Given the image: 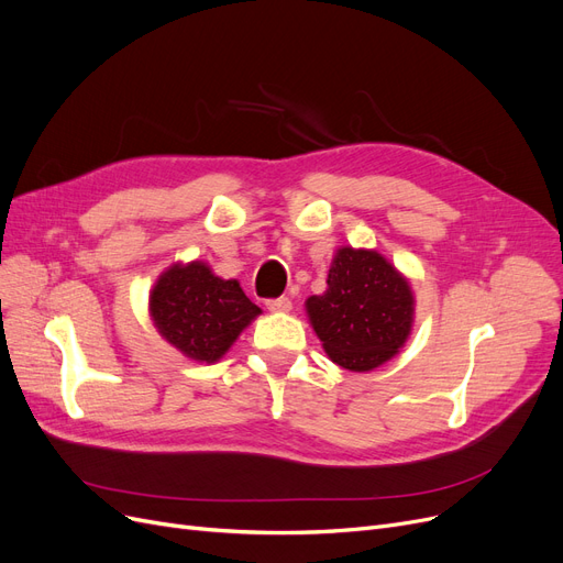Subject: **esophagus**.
Listing matches in <instances>:
<instances>
[{
    "mask_svg": "<svg viewBox=\"0 0 563 563\" xmlns=\"http://www.w3.org/2000/svg\"><path fill=\"white\" fill-rule=\"evenodd\" d=\"M266 308L274 310V312H289L291 310V299L289 297H276V299H268Z\"/></svg>",
    "mask_w": 563,
    "mask_h": 563,
    "instance_id": "1",
    "label": "esophagus"
}]
</instances>
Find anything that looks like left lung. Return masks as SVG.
Masks as SVG:
<instances>
[{"label": "left lung", "instance_id": "left-lung-1", "mask_svg": "<svg viewBox=\"0 0 563 563\" xmlns=\"http://www.w3.org/2000/svg\"><path fill=\"white\" fill-rule=\"evenodd\" d=\"M324 295L306 301L329 358L365 373L394 356L411 331L413 297L407 280L375 251L340 249Z\"/></svg>", "mask_w": 563, "mask_h": 563}]
</instances>
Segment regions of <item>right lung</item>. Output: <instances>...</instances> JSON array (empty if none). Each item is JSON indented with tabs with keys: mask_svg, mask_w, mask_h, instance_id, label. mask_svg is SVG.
I'll use <instances>...</instances> for the list:
<instances>
[{
	"mask_svg": "<svg viewBox=\"0 0 563 563\" xmlns=\"http://www.w3.org/2000/svg\"><path fill=\"white\" fill-rule=\"evenodd\" d=\"M260 308L236 280L211 274L202 262L173 266L152 291V317L161 335L188 358H221Z\"/></svg>",
	"mask_w": 563,
	"mask_h": 563,
	"instance_id": "add662e5",
	"label": "right lung"
}]
</instances>
